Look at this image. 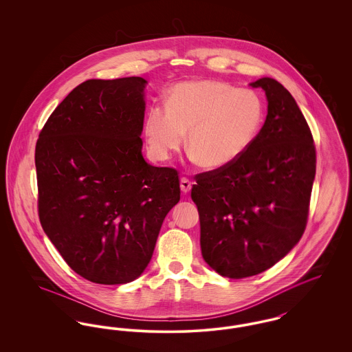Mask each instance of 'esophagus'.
I'll return each instance as SVG.
<instances>
[{"label": "esophagus", "mask_w": 352, "mask_h": 352, "mask_svg": "<svg viewBox=\"0 0 352 352\" xmlns=\"http://www.w3.org/2000/svg\"><path fill=\"white\" fill-rule=\"evenodd\" d=\"M191 186H192V182L188 178H186V177L181 178V190L184 194H187L191 190Z\"/></svg>", "instance_id": "esophagus-1"}]
</instances>
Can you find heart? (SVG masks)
<instances>
[{"label": "heart", "mask_w": 352, "mask_h": 352, "mask_svg": "<svg viewBox=\"0 0 352 352\" xmlns=\"http://www.w3.org/2000/svg\"><path fill=\"white\" fill-rule=\"evenodd\" d=\"M264 112L263 98L254 89L219 80L188 82L173 88L166 107L151 105L144 132L158 161L181 151L187 132L194 160L204 168H224L250 148Z\"/></svg>", "instance_id": "b5f03b06"}]
</instances>
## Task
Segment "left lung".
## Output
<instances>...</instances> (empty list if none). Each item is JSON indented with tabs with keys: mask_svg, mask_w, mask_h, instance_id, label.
<instances>
[{
	"mask_svg": "<svg viewBox=\"0 0 352 352\" xmlns=\"http://www.w3.org/2000/svg\"><path fill=\"white\" fill-rule=\"evenodd\" d=\"M251 85L268 99L261 131L232 164L197 174L191 188L201 256L234 280L273 267L300 241L317 168L313 134L290 92L272 78Z\"/></svg>",
	"mask_w": 352,
	"mask_h": 352,
	"instance_id": "8db88e82",
	"label": "left lung"
}]
</instances>
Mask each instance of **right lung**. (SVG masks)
Returning <instances> with one entry per match:
<instances>
[{"label":"right lung","instance_id":"right-lung-1","mask_svg":"<svg viewBox=\"0 0 352 352\" xmlns=\"http://www.w3.org/2000/svg\"><path fill=\"white\" fill-rule=\"evenodd\" d=\"M145 84L140 76L79 84L35 145L42 228L68 267L95 284L141 276L181 199L178 170L151 166L141 153Z\"/></svg>","mask_w":352,"mask_h":352}]
</instances>
